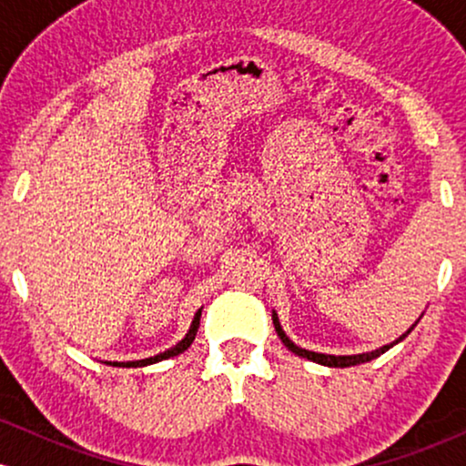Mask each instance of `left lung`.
Returning <instances> with one entry per match:
<instances>
[{
  "label": "left lung",
  "instance_id": "obj_1",
  "mask_svg": "<svg viewBox=\"0 0 466 466\" xmlns=\"http://www.w3.org/2000/svg\"><path fill=\"white\" fill-rule=\"evenodd\" d=\"M271 319H274V326H276V333H278V337H280V339H282V344H285L289 350H291V352H296L298 357H304V360H309V361H315V363H319V366H329V368H349V366H357V363H366V361H372V360H377L379 355H383V352L392 349V346H397L399 341H403L405 337H408V335L411 333V329H414L416 322H419V319H416V322L411 324L410 329L405 330L403 335L397 337V339H394V341H390V344L381 346V349H377V350H370V352H361V355H326V352H315V350H307V349H300V346H298V344H293V341L289 339V337H287L285 330H282V326H280V319H278V313H276V311H271Z\"/></svg>",
  "mask_w": 466,
  "mask_h": 466
}]
</instances>
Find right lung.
Masks as SVG:
<instances>
[{"label": "right lung", "instance_id": "right-lung-1", "mask_svg": "<svg viewBox=\"0 0 466 466\" xmlns=\"http://www.w3.org/2000/svg\"><path fill=\"white\" fill-rule=\"evenodd\" d=\"M201 311H203V307L195 313V318H192V324H190L188 333H186L184 339L177 341V344H175L173 349L159 352V355H155V357H147V360H137V361H105V363H111V366H116V368H144V366H151V363H157V361L170 360V357L181 355V352L188 350L192 341H195V335H197V330H199V322H201Z\"/></svg>", "mask_w": 466, "mask_h": 466}]
</instances>
